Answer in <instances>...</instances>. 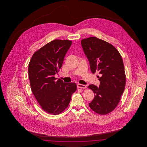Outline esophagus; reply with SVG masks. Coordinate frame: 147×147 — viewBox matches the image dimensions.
Masks as SVG:
<instances>
[{"label": "esophagus", "mask_w": 147, "mask_h": 147, "mask_svg": "<svg viewBox=\"0 0 147 147\" xmlns=\"http://www.w3.org/2000/svg\"><path fill=\"white\" fill-rule=\"evenodd\" d=\"M77 87L81 89H85L86 88V85H83V84H78L77 85Z\"/></svg>", "instance_id": "obj_1"}]
</instances>
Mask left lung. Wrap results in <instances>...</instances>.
<instances>
[{
  "instance_id": "left-lung-1",
  "label": "left lung",
  "mask_w": 147,
  "mask_h": 147,
  "mask_svg": "<svg viewBox=\"0 0 147 147\" xmlns=\"http://www.w3.org/2000/svg\"><path fill=\"white\" fill-rule=\"evenodd\" d=\"M81 45L91 72L101 75L98 76L99 86H88L95 94L89 105L97 113L107 114L117 106L125 90L126 75L122 57L112 45L95 37L82 40Z\"/></svg>"
}]
</instances>
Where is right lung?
Returning <instances> with one entry per match:
<instances>
[{
    "label": "right lung",
    "mask_w": 147,
    "mask_h": 147,
    "mask_svg": "<svg viewBox=\"0 0 147 147\" xmlns=\"http://www.w3.org/2000/svg\"><path fill=\"white\" fill-rule=\"evenodd\" d=\"M71 43L69 40H55L35 52L28 64L32 93L42 109L53 115L68 107L72 94L77 90L75 83H64L55 77Z\"/></svg>",
    "instance_id": "right-lung-1"
}]
</instances>
